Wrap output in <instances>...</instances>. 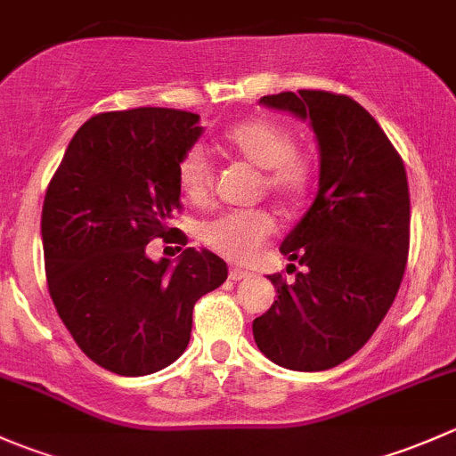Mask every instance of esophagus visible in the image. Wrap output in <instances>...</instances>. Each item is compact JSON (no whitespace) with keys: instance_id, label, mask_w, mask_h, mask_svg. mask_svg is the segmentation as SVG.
Masks as SVG:
<instances>
[{"instance_id":"esophagus-1","label":"esophagus","mask_w":456,"mask_h":456,"mask_svg":"<svg viewBox=\"0 0 456 456\" xmlns=\"http://www.w3.org/2000/svg\"><path fill=\"white\" fill-rule=\"evenodd\" d=\"M247 278H251V273H247V271L229 269V280H233V282H240V280H247Z\"/></svg>"}]
</instances>
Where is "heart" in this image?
<instances>
[{
	"label": "heart",
	"mask_w": 456,
	"mask_h": 456,
	"mask_svg": "<svg viewBox=\"0 0 456 456\" xmlns=\"http://www.w3.org/2000/svg\"><path fill=\"white\" fill-rule=\"evenodd\" d=\"M224 142L257 169H262V187L275 199L293 202L306 194L314 183V159L296 150V136L289 127L271 118H247L224 132ZM214 163L209 151L194 145L178 165V185L191 200H202L211 190ZM275 232V218L266 209L227 211L202 227V240L232 260H249L266 238Z\"/></svg>",
	"instance_id": "b5f03b06"
}]
</instances>
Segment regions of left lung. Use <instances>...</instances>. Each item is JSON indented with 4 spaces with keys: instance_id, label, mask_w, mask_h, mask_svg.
Returning a JSON list of instances; mask_svg holds the SVG:
<instances>
[{
    "instance_id": "left-lung-1",
    "label": "left lung",
    "mask_w": 456,
    "mask_h": 456,
    "mask_svg": "<svg viewBox=\"0 0 456 456\" xmlns=\"http://www.w3.org/2000/svg\"><path fill=\"white\" fill-rule=\"evenodd\" d=\"M265 108L309 121L320 151L317 194L280 254L305 266L254 320L262 355L291 370H326L355 355L388 314L411 242L406 169L357 101L322 90L262 96Z\"/></svg>"
}]
</instances>
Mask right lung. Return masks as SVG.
<instances>
[{"instance_id":"add662e5","label":"right lung","mask_w":456,"mask_h":456,"mask_svg":"<svg viewBox=\"0 0 456 456\" xmlns=\"http://www.w3.org/2000/svg\"><path fill=\"white\" fill-rule=\"evenodd\" d=\"M199 114L136 108L96 114L77 130L41 211L48 291L94 364L156 372L185 353L191 311L227 280L211 251L147 257L181 209L178 165L200 139Z\"/></svg>"}]
</instances>
